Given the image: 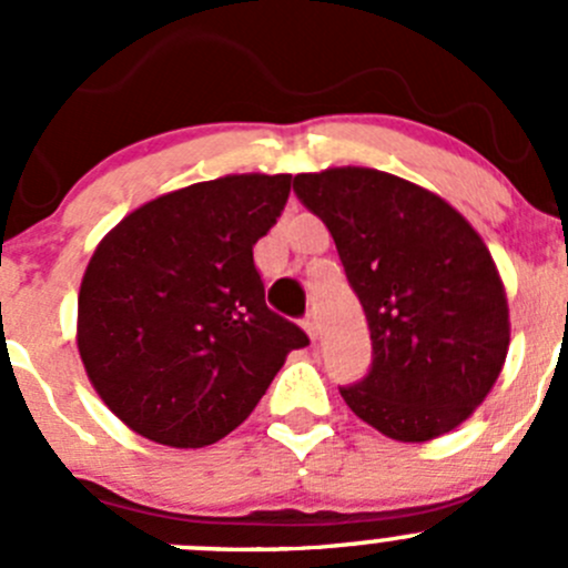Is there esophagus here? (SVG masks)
<instances>
[{"label": "esophagus", "mask_w": 568, "mask_h": 568, "mask_svg": "<svg viewBox=\"0 0 568 568\" xmlns=\"http://www.w3.org/2000/svg\"><path fill=\"white\" fill-rule=\"evenodd\" d=\"M302 326H305L307 335H311L313 341H316V337H318V321H316V316H313V313H307L305 321H302Z\"/></svg>", "instance_id": "obj_1"}]
</instances>
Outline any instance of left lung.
I'll use <instances>...</instances> for the list:
<instances>
[{"label": "left lung", "instance_id": "left-lung-1", "mask_svg": "<svg viewBox=\"0 0 568 568\" xmlns=\"http://www.w3.org/2000/svg\"><path fill=\"white\" fill-rule=\"evenodd\" d=\"M335 239L374 346L368 376L341 387L348 409L398 443L467 420L500 376L508 302L475 227L439 194L371 168L294 178Z\"/></svg>", "mask_w": 568, "mask_h": 568}]
</instances>
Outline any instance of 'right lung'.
I'll return each mask as SVG.
<instances>
[{
  "label": "right lung",
  "instance_id": "right-lung-1",
  "mask_svg": "<svg viewBox=\"0 0 568 568\" xmlns=\"http://www.w3.org/2000/svg\"><path fill=\"white\" fill-rule=\"evenodd\" d=\"M291 175H225L162 194L101 239L77 343L101 400L145 439L203 448L242 426L307 335L266 307L252 247Z\"/></svg>",
  "mask_w": 568,
  "mask_h": 568
}]
</instances>
